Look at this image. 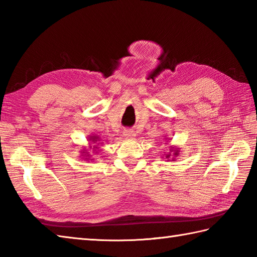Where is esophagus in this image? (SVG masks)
I'll return each mask as SVG.
<instances>
[{
	"label": "esophagus",
	"mask_w": 257,
	"mask_h": 257,
	"mask_svg": "<svg viewBox=\"0 0 257 257\" xmlns=\"http://www.w3.org/2000/svg\"><path fill=\"white\" fill-rule=\"evenodd\" d=\"M122 134H123V137L125 139H134L135 136H136V134L134 133V130H132V129H124Z\"/></svg>",
	"instance_id": "esophagus-1"
}]
</instances>
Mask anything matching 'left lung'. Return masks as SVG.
Returning a JSON list of instances; mask_svg holds the SVG:
<instances>
[{
	"mask_svg": "<svg viewBox=\"0 0 257 257\" xmlns=\"http://www.w3.org/2000/svg\"><path fill=\"white\" fill-rule=\"evenodd\" d=\"M167 144V143H166ZM180 155V148L179 147H173L171 146L170 149H169L168 154H165V158L167 161L171 160V161H176V158Z\"/></svg>",
	"mask_w": 257,
	"mask_h": 257,
	"instance_id": "obj_1",
	"label": "left lung"
}]
</instances>
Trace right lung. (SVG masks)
<instances>
[{"label": "right lung", "instance_id": "1", "mask_svg": "<svg viewBox=\"0 0 257 257\" xmlns=\"http://www.w3.org/2000/svg\"><path fill=\"white\" fill-rule=\"evenodd\" d=\"M87 140H88V147H83L81 148V154H83L81 156H83L84 160H94V158H91L89 150H92V155L99 154V147L102 145V140L99 138V136L96 135H90L89 137H87Z\"/></svg>", "mask_w": 257, "mask_h": 257}]
</instances>
